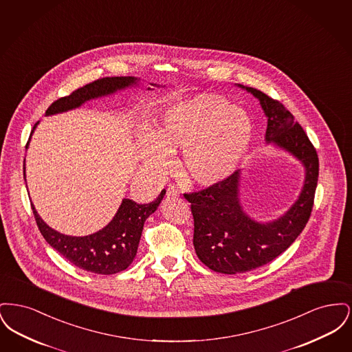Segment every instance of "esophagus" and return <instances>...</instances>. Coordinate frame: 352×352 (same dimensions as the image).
I'll return each instance as SVG.
<instances>
[{
  "label": "esophagus",
  "instance_id": "obj_1",
  "mask_svg": "<svg viewBox=\"0 0 352 352\" xmlns=\"http://www.w3.org/2000/svg\"><path fill=\"white\" fill-rule=\"evenodd\" d=\"M166 194H168V197H170V198H178L179 197V192H178V190L174 186H168Z\"/></svg>",
  "mask_w": 352,
  "mask_h": 352
}]
</instances>
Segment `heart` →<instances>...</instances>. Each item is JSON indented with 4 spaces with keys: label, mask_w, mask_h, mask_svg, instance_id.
Listing matches in <instances>:
<instances>
[{
    "label": "heart",
    "mask_w": 352,
    "mask_h": 352,
    "mask_svg": "<svg viewBox=\"0 0 352 352\" xmlns=\"http://www.w3.org/2000/svg\"><path fill=\"white\" fill-rule=\"evenodd\" d=\"M253 124L232 102L215 95H201L168 107L155 120L151 134L141 138L145 168L166 173L168 153L182 151L179 168L198 186L224 181L251 146Z\"/></svg>",
    "instance_id": "1"
}]
</instances>
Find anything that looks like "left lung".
Segmentation results:
<instances>
[{"instance_id":"1","label":"left lung","mask_w":352,"mask_h":352,"mask_svg":"<svg viewBox=\"0 0 352 352\" xmlns=\"http://www.w3.org/2000/svg\"><path fill=\"white\" fill-rule=\"evenodd\" d=\"M241 87V85H240ZM268 118L267 141L294 154L306 168L301 195L283 218L260 224L248 218L239 203V171L201 191L184 194L191 203L194 248L201 263L224 274L260 268L286 251L306 227L318 182L317 151L301 125L281 101L252 87Z\"/></svg>"}]
</instances>
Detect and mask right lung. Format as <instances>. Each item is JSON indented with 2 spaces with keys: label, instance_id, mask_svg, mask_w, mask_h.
<instances>
[{
  "label": "right lung",
  "instance_id": "right-lung-1",
  "mask_svg": "<svg viewBox=\"0 0 352 352\" xmlns=\"http://www.w3.org/2000/svg\"><path fill=\"white\" fill-rule=\"evenodd\" d=\"M135 80L137 79L132 76L101 78L82 88H78L68 96L54 101L47 108L46 115H54L76 108L82 105L84 101L112 94L116 89L135 83ZM35 126L36 124L34 125L33 131ZM165 194L166 190H162L160 197L148 204H138L131 199H124L118 214L107 227L96 234L84 237L66 236L54 231L39 218L33 204L32 210L41 234H43L51 247L59 252L65 258H67L71 264L98 274H115L128 268L133 261L144 223L157 210Z\"/></svg>",
  "mask_w": 352,
  "mask_h": 352
}]
</instances>
